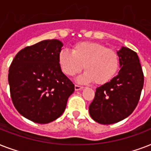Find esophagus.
<instances>
[{"label":"esophagus","mask_w":151,"mask_h":151,"mask_svg":"<svg viewBox=\"0 0 151 151\" xmlns=\"http://www.w3.org/2000/svg\"><path fill=\"white\" fill-rule=\"evenodd\" d=\"M74 89H75V91H79V90L83 89V87L82 86H80V85H75V86H74Z\"/></svg>","instance_id":"1"}]
</instances>
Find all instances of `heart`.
<instances>
[{
    "label": "heart",
    "instance_id": "b5f03b06",
    "mask_svg": "<svg viewBox=\"0 0 151 151\" xmlns=\"http://www.w3.org/2000/svg\"><path fill=\"white\" fill-rule=\"evenodd\" d=\"M59 63L62 71L70 77L79 73L84 66L85 72L77 78L78 83L95 81L97 85H103L116 75L120 59L116 51L102 44L82 41L73 45L71 52L61 51Z\"/></svg>",
    "mask_w": 151,
    "mask_h": 151
}]
</instances>
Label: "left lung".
<instances>
[{
  "label": "left lung",
  "mask_w": 151,
  "mask_h": 151,
  "mask_svg": "<svg viewBox=\"0 0 151 151\" xmlns=\"http://www.w3.org/2000/svg\"><path fill=\"white\" fill-rule=\"evenodd\" d=\"M120 70L113 79L97 88L89 114L95 122L111 124L133 112L140 98L144 77L136 52L126 47L117 51Z\"/></svg>",
  "instance_id": "obj_1"
}]
</instances>
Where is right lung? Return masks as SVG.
Returning <instances> with one entry per match:
<instances>
[{"instance_id": "add662e5", "label": "right lung", "mask_w": 151, "mask_h": 151, "mask_svg": "<svg viewBox=\"0 0 151 151\" xmlns=\"http://www.w3.org/2000/svg\"><path fill=\"white\" fill-rule=\"evenodd\" d=\"M63 44L45 40L18 52L8 71L13 104L20 114L38 124L63 114L74 85L62 71L59 55Z\"/></svg>"}]
</instances>
